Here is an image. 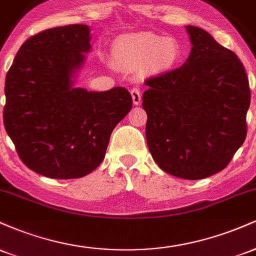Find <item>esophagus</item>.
Returning a JSON list of instances; mask_svg holds the SVG:
<instances>
[{
	"label": "esophagus",
	"mask_w": 256,
	"mask_h": 256,
	"mask_svg": "<svg viewBox=\"0 0 256 256\" xmlns=\"http://www.w3.org/2000/svg\"><path fill=\"white\" fill-rule=\"evenodd\" d=\"M131 96L134 104H140V101H142V95H140V90L138 89V88H134V89L131 90Z\"/></svg>",
	"instance_id": "1"
}]
</instances>
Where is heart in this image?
I'll return each mask as SVG.
<instances>
[{"label":"heart","instance_id":"heart-1","mask_svg":"<svg viewBox=\"0 0 256 256\" xmlns=\"http://www.w3.org/2000/svg\"><path fill=\"white\" fill-rule=\"evenodd\" d=\"M183 48L176 38L154 34H140L120 38L113 46V56L119 66L140 68L146 66L152 72L166 71L178 62Z\"/></svg>","mask_w":256,"mask_h":256}]
</instances>
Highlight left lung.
I'll return each mask as SVG.
<instances>
[{"label":"left lung","instance_id":"1","mask_svg":"<svg viewBox=\"0 0 256 256\" xmlns=\"http://www.w3.org/2000/svg\"><path fill=\"white\" fill-rule=\"evenodd\" d=\"M186 62L146 79V137L158 167L198 180L224 170L246 137L250 88L243 64L208 32L186 26Z\"/></svg>","mask_w":256,"mask_h":256}]
</instances>
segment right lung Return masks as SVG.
<instances>
[{
	"label": "right lung",
	"mask_w": 256,
	"mask_h": 256,
	"mask_svg": "<svg viewBox=\"0 0 256 256\" xmlns=\"http://www.w3.org/2000/svg\"><path fill=\"white\" fill-rule=\"evenodd\" d=\"M90 28L66 25L26 40L6 76L4 128L20 160L52 179L82 178L104 158L112 131L132 107L125 88H73Z\"/></svg>",
	"instance_id": "add662e5"
}]
</instances>
